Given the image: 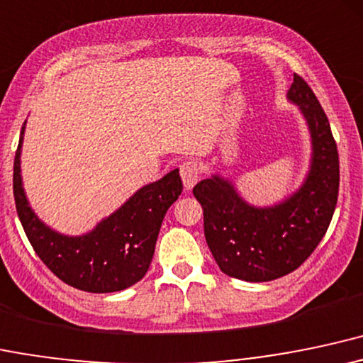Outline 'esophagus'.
<instances>
[{"label":"esophagus","mask_w":363,"mask_h":363,"mask_svg":"<svg viewBox=\"0 0 363 363\" xmlns=\"http://www.w3.org/2000/svg\"><path fill=\"white\" fill-rule=\"evenodd\" d=\"M180 177L183 180V185H185L186 190H190L195 183L201 178V168H199L197 162L194 161H185L180 166Z\"/></svg>","instance_id":"obj_1"}]
</instances>
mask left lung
Listing matches in <instances>:
<instances>
[{"label":"left lung","mask_w":363,"mask_h":363,"mask_svg":"<svg viewBox=\"0 0 363 363\" xmlns=\"http://www.w3.org/2000/svg\"><path fill=\"white\" fill-rule=\"evenodd\" d=\"M288 97L300 106L312 135L311 173L298 192L279 206L257 209L219 177L194 186L203 209L207 245L219 269L231 278L260 283L298 269L319 245L335 214L340 157L329 120L296 73Z\"/></svg>","instance_id":"obj_1"}]
</instances>
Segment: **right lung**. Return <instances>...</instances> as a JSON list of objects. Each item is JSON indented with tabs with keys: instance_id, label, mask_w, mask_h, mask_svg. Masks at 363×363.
<instances>
[{
	"instance_id": "right-lung-1",
	"label": "right lung",
	"mask_w": 363,
	"mask_h": 363,
	"mask_svg": "<svg viewBox=\"0 0 363 363\" xmlns=\"http://www.w3.org/2000/svg\"><path fill=\"white\" fill-rule=\"evenodd\" d=\"M13 162V195L28 242L52 274L77 290L111 293L132 286L147 272L166 211L182 194L178 169L145 185L115 214L84 236L56 233L28 207L20 177V149Z\"/></svg>"
}]
</instances>
